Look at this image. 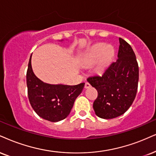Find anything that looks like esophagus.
I'll return each mask as SVG.
<instances>
[{
    "mask_svg": "<svg viewBox=\"0 0 156 156\" xmlns=\"http://www.w3.org/2000/svg\"><path fill=\"white\" fill-rule=\"evenodd\" d=\"M90 87H91V85H90V83H88V82H86L85 83V85H84V87L87 89V88H90Z\"/></svg>",
    "mask_w": 156,
    "mask_h": 156,
    "instance_id": "1",
    "label": "esophagus"
}]
</instances>
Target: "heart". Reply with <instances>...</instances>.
Masks as SVG:
<instances>
[{
  "instance_id": "obj_1",
  "label": "heart",
  "mask_w": 156,
  "mask_h": 156,
  "mask_svg": "<svg viewBox=\"0 0 156 156\" xmlns=\"http://www.w3.org/2000/svg\"><path fill=\"white\" fill-rule=\"evenodd\" d=\"M113 54V50L112 47L108 45L105 47L104 44H98L93 46L87 52L84 58L85 64H92L99 60L102 56L101 64L104 65L108 62Z\"/></svg>"
}]
</instances>
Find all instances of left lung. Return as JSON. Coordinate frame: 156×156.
Masks as SVG:
<instances>
[{
  "label": "left lung",
  "instance_id": "1",
  "mask_svg": "<svg viewBox=\"0 0 156 156\" xmlns=\"http://www.w3.org/2000/svg\"><path fill=\"white\" fill-rule=\"evenodd\" d=\"M118 59L105 69L103 74L87 78L98 91L93 103L95 114L111 119L124 114L135 98L139 80V67L129 44L119 38Z\"/></svg>",
  "mask_w": 156,
  "mask_h": 156
}]
</instances>
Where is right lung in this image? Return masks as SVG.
<instances>
[{"instance_id": "right-lung-1", "label": "right lung", "mask_w": 156, "mask_h": 156, "mask_svg": "<svg viewBox=\"0 0 156 156\" xmlns=\"http://www.w3.org/2000/svg\"><path fill=\"white\" fill-rule=\"evenodd\" d=\"M30 58L27 72L28 98L32 108L41 118L52 122L66 119L74 101L83 90L84 83L76 85L45 83L35 76Z\"/></svg>"}]
</instances>
